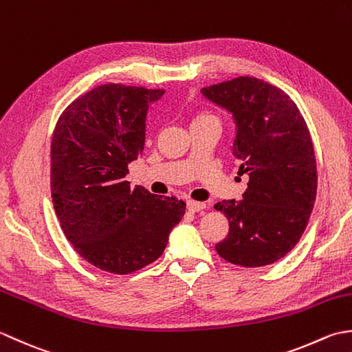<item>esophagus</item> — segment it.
I'll use <instances>...</instances> for the list:
<instances>
[{
  "label": "esophagus",
  "instance_id": "esophagus-1",
  "mask_svg": "<svg viewBox=\"0 0 352 352\" xmlns=\"http://www.w3.org/2000/svg\"><path fill=\"white\" fill-rule=\"evenodd\" d=\"M186 208L191 212H199L206 208V205L204 202H195V200H186Z\"/></svg>",
  "mask_w": 352,
  "mask_h": 352
}]
</instances>
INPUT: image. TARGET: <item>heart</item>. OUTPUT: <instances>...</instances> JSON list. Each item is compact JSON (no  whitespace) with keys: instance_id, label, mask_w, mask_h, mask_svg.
<instances>
[{"instance_id":"heart-1","label":"heart","mask_w":352,"mask_h":352,"mask_svg":"<svg viewBox=\"0 0 352 352\" xmlns=\"http://www.w3.org/2000/svg\"><path fill=\"white\" fill-rule=\"evenodd\" d=\"M210 120H216V118L210 116V113H197L192 123H202V121H210Z\"/></svg>"}]
</instances>
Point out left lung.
I'll return each mask as SVG.
<instances>
[{"label": "left lung", "instance_id": "1", "mask_svg": "<svg viewBox=\"0 0 352 352\" xmlns=\"http://www.w3.org/2000/svg\"><path fill=\"white\" fill-rule=\"evenodd\" d=\"M202 96L232 116V156L249 176L240 200L216 210L229 220L217 254L241 267L278 261L296 246L310 219L318 188L310 132L284 91L255 77L204 88Z\"/></svg>", "mask_w": 352, "mask_h": 352}]
</instances>
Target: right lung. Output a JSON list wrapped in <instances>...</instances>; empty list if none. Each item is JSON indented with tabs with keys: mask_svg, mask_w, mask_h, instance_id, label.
Returning <instances> with one entry per match:
<instances>
[{
	"mask_svg": "<svg viewBox=\"0 0 352 352\" xmlns=\"http://www.w3.org/2000/svg\"><path fill=\"white\" fill-rule=\"evenodd\" d=\"M164 89L107 83L74 100L52 141V197L67 239L92 266L126 275L157 260L185 202L131 188L148 107Z\"/></svg>",
	"mask_w": 352,
	"mask_h": 352,
	"instance_id": "right-lung-1",
	"label": "right lung"
}]
</instances>
